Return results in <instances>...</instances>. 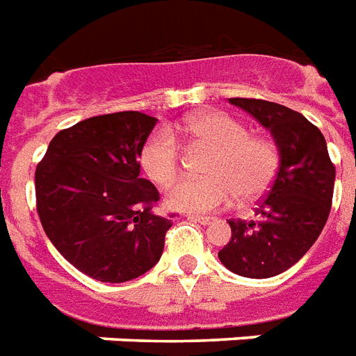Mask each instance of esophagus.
<instances>
[{
  "label": "esophagus",
  "mask_w": 356,
  "mask_h": 356,
  "mask_svg": "<svg viewBox=\"0 0 356 356\" xmlns=\"http://www.w3.org/2000/svg\"><path fill=\"white\" fill-rule=\"evenodd\" d=\"M191 220H194V222H200V225H213L215 222V217H204V215H191Z\"/></svg>",
  "instance_id": "obj_1"
}]
</instances>
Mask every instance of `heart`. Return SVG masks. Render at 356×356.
Segmentation results:
<instances>
[{
	"mask_svg": "<svg viewBox=\"0 0 356 356\" xmlns=\"http://www.w3.org/2000/svg\"><path fill=\"white\" fill-rule=\"evenodd\" d=\"M175 131L192 143L213 149L207 164L209 177L183 179L165 202L185 213H209L236 198H260L272 186L279 165L277 147L272 139L249 136L238 118L226 113H200L175 126ZM141 165L158 186H170L181 170V149L168 128L152 131L141 149Z\"/></svg>",
	"mask_w": 356,
	"mask_h": 356,
	"instance_id": "obj_1",
	"label": "heart"
}]
</instances>
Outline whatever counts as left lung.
I'll return each instance as SVG.
<instances>
[{"mask_svg":"<svg viewBox=\"0 0 356 356\" xmlns=\"http://www.w3.org/2000/svg\"><path fill=\"white\" fill-rule=\"evenodd\" d=\"M228 102L272 131L279 170L257 209L259 220H228L232 238L218 259L243 277H273L296 264L321 236L332 205L336 168L325 136L302 113L266 99Z\"/></svg>","mask_w":356,"mask_h":356,"instance_id":"obj_1","label":"left lung"}]
</instances>
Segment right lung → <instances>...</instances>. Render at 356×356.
<instances>
[{"label":"right lung","instance_id":"add662e5","mask_svg":"<svg viewBox=\"0 0 356 356\" xmlns=\"http://www.w3.org/2000/svg\"><path fill=\"white\" fill-rule=\"evenodd\" d=\"M154 124L139 111L86 118L58 131L38 164L44 234L88 277L124 283L162 257L173 215L152 211L160 194L139 177V154Z\"/></svg>","mask_w":356,"mask_h":356}]
</instances>
